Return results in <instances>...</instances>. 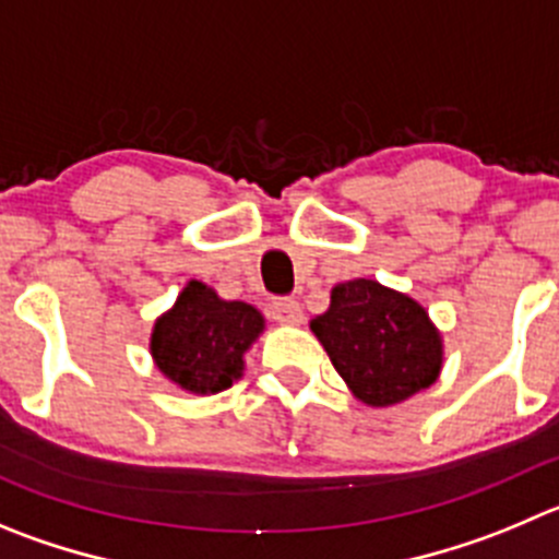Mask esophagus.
I'll use <instances>...</instances> for the list:
<instances>
[{"label": "esophagus", "instance_id": "1", "mask_svg": "<svg viewBox=\"0 0 559 559\" xmlns=\"http://www.w3.org/2000/svg\"><path fill=\"white\" fill-rule=\"evenodd\" d=\"M270 314H273V320L281 322V325H300V322H304V306L297 304V300H292V297H281V300H275V304L270 306Z\"/></svg>", "mask_w": 559, "mask_h": 559}]
</instances>
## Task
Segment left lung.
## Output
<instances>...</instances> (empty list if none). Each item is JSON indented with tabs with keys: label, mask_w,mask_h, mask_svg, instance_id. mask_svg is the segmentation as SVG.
<instances>
[{
	"label": "left lung",
	"mask_w": 559,
	"mask_h": 559,
	"mask_svg": "<svg viewBox=\"0 0 559 559\" xmlns=\"http://www.w3.org/2000/svg\"><path fill=\"white\" fill-rule=\"evenodd\" d=\"M311 331L347 389L372 408H389L432 385L444 364L441 333L414 297L372 278L331 289Z\"/></svg>",
	"instance_id": "left-lung-1"
}]
</instances>
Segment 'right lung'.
<instances>
[{
	"label": "right lung",
	"mask_w": 559,
	"mask_h": 559,
	"mask_svg": "<svg viewBox=\"0 0 559 559\" xmlns=\"http://www.w3.org/2000/svg\"><path fill=\"white\" fill-rule=\"evenodd\" d=\"M262 331V311L190 281L174 309L154 322L148 347L156 369L179 389L217 394L242 378V356Z\"/></svg>",
	"instance_id": "obj_1"
}]
</instances>
